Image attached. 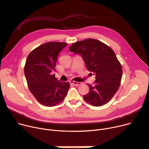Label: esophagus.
Wrapping results in <instances>:
<instances>
[{
    "label": "esophagus",
    "instance_id": "esophagus-1",
    "mask_svg": "<svg viewBox=\"0 0 149 149\" xmlns=\"http://www.w3.org/2000/svg\"><path fill=\"white\" fill-rule=\"evenodd\" d=\"M70 83L71 84H72V85H74V86H79V85H80V84H81V83H80V82H78V81H72V80L70 81Z\"/></svg>",
    "mask_w": 149,
    "mask_h": 149
}]
</instances>
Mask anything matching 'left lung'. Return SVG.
Returning <instances> with one entry per match:
<instances>
[{
    "label": "left lung",
    "instance_id": "8db88e82",
    "mask_svg": "<svg viewBox=\"0 0 149 149\" xmlns=\"http://www.w3.org/2000/svg\"><path fill=\"white\" fill-rule=\"evenodd\" d=\"M69 50L80 55L90 72L95 75L94 84H88L89 93L83 99L89 104L100 107L106 104L118 90L122 75L121 64L111 48L94 39L72 44Z\"/></svg>",
    "mask_w": 149,
    "mask_h": 149
}]
</instances>
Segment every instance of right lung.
<instances>
[{"label":"right lung","mask_w":149,"mask_h":149,"mask_svg":"<svg viewBox=\"0 0 149 149\" xmlns=\"http://www.w3.org/2000/svg\"><path fill=\"white\" fill-rule=\"evenodd\" d=\"M67 43L49 42L32 50L28 55L24 74L31 94L41 104L53 107L62 102L70 84L61 82L51 72L55 70L57 56Z\"/></svg>","instance_id":"obj_1"}]
</instances>
